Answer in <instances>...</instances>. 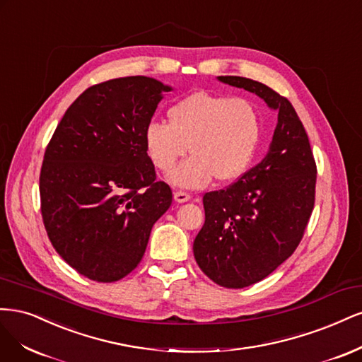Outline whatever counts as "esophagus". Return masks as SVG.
<instances>
[{
	"label": "esophagus",
	"mask_w": 362,
	"mask_h": 362,
	"mask_svg": "<svg viewBox=\"0 0 362 362\" xmlns=\"http://www.w3.org/2000/svg\"><path fill=\"white\" fill-rule=\"evenodd\" d=\"M174 200H176L177 203L189 202L191 200V194L185 192V191H176V192H174Z\"/></svg>",
	"instance_id": "1"
}]
</instances>
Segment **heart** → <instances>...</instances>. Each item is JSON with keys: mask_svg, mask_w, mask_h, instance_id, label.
Listing matches in <instances>:
<instances>
[{"mask_svg": "<svg viewBox=\"0 0 362 362\" xmlns=\"http://www.w3.org/2000/svg\"><path fill=\"white\" fill-rule=\"evenodd\" d=\"M168 123L151 122L146 127V148L153 167L168 173L180 188H204L214 177L235 182L250 168L260 143L262 122L254 105L242 98L195 91L170 105Z\"/></svg>", "mask_w": 362, "mask_h": 362, "instance_id": "1", "label": "heart"}]
</instances>
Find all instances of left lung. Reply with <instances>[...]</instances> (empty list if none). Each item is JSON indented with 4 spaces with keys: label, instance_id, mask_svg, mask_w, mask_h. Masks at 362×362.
Returning a JSON list of instances; mask_svg holds the SVG:
<instances>
[{
    "label": "left lung",
    "instance_id": "obj_1",
    "mask_svg": "<svg viewBox=\"0 0 362 362\" xmlns=\"http://www.w3.org/2000/svg\"><path fill=\"white\" fill-rule=\"evenodd\" d=\"M278 111L264 158L226 189L203 195L204 226L194 240L200 269L218 286L243 288L286 262L304 238L316 202L317 167L287 98L259 81L219 76Z\"/></svg>",
    "mask_w": 362,
    "mask_h": 362
}]
</instances>
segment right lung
Returning a JSON list of instances; mask_svg holds the SVG:
<instances>
[{"label":"right lung","mask_w":362,"mask_h":362,"mask_svg":"<svg viewBox=\"0 0 362 362\" xmlns=\"http://www.w3.org/2000/svg\"><path fill=\"white\" fill-rule=\"evenodd\" d=\"M170 90L147 76L91 86L46 146L39 179L46 233L62 259L93 281L131 274L171 206V188L156 180L144 138Z\"/></svg>","instance_id":"1"}]
</instances>
